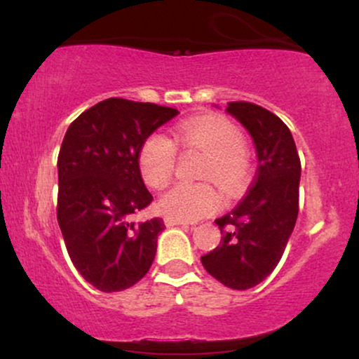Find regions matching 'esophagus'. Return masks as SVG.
I'll use <instances>...</instances> for the list:
<instances>
[{
  "label": "esophagus",
  "instance_id": "34e87169",
  "mask_svg": "<svg viewBox=\"0 0 359 359\" xmlns=\"http://www.w3.org/2000/svg\"><path fill=\"white\" fill-rule=\"evenodd\" d=\"M165 224L167 226H189V222L175 219V217H165Z\"/></svg>",
  "mask_w": 359,
  "mask_h": 359
}]
</instances>
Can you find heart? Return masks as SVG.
Here are the masks:
<instances>
[{"label":"heart","mask_w":359,"mask_h":359,"mask_svg":"<svg viewBox=\"0 0 359 359\" xmlns=\"http://www.w3.org/2000/svg\"><path fill=\"white\" fill-rule=\"evenodd\" d=\"M175 138L185 148H196L208 155L204 179L216 180L228 194H238L250 180V158L245 151L241 130L222 116H199L180 123ZM177 150L174 142L163 133L150 135L138 155L143 180L150 187H163L175 168ZM222 197L212 184L172 185L158 199V209L167 217L197 221L221 208Z\"/></svg>","instance_id":"heart-1"}]
</instances>
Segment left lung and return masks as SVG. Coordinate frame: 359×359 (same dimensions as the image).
<instances>
[{
	"mask_svg": "<svg viewBox=\"0 0 359 359\" xmlns=\"http://www.w3.org/2000/svg\"><path fill=\"white\" fill-rule=\"evenodd\" d=\"M253 138L258 168L241 203L216 219L217 248L201 257L209 275L222 285L246 290L263 282L278 265L299 214L300 158L285 123L253 102L226 108Z\"/></svg>",
	"mask_w": 359,
	"mask_h": 359,
	"instance_id": "left-lung-1",
	"label": "left lung"
}]
</instances>
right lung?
<instances>
[{"label": "right lung", "instance_id": "1", "mask_svg": "<svg viewBox=\"0 0 359 359\" xmlns=\"http://www.w3.org/2000/svg\"><path fill=\"white\" fill-rule=\"evenodd\" d=\"M179 111L109 97L76 118L62 142L57 221L74 266L101 292L133 287L150 270L160 217L131 216L154 201L138 165L140 148Z\"/></svg>", "mask_w": 359, "mask_h": 359}]
</instances>
